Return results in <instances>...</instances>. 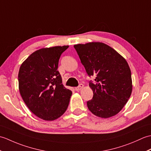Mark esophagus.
<instances>
[{
	"label": "esophagus",
	"instance_id": "34e87169",
	"mask_svg": "<svg viewBox=\"0 0 151 151\" xmlns=\"http://www.w3.org/2000/svg\"><path fill=\"white\" fill-rule=\"evenodd\" d=\"M83 87H84V85L81 84H80V85L78 86V87H76V88H75V89L76 91H79V90H81V89H82L83 88Z\"/></svg>",
	"mask_w": 151,
	"mask_h": 151
}]
</instances>
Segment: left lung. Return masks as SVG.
Wrapping results in <instances>:
<instances>
[{
    "mask_svg": "<svg viewBox=\"0 0 151 151\" xmlns=\"http://www.w3.org/2000/svg\"><path fill=\"white\" fill-rule=\"evenodd\" d=\"M81 63L95 82H89L93 97L87 102L93 114L109 118L119 112L132 91L131 71L124 58L113 48L101 42L75 45Z\"/></svg>",
    "mask_w": 151,
    "mask_h": 151,
    "instance_id": "1",
    "label": "left lung"
}]
</instances>
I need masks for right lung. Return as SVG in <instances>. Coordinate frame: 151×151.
I'll use <instances>...</instances> for the list:
<instances>
[{
  "label": "right lung",
  "instance_id": "add662e5",
  "mask_svg": "<svg viewBox=\"0 0 151 151\" xmlns=\"http://www.w3.org/2000/svg\"><path fill=\"white\" fill-rule=\"evenodd\" d=\"M68 45L43 48L35 51L21 64L19 89L24 103L37 117L54 121L65 113L72 91L62 84L59 59Z\"/></svg>",
  "mask_w": 151,
  "mask_h": 151
}]
</instances>
